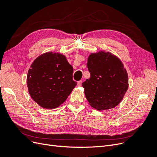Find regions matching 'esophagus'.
I'll use <instances>...</instances> for the list:
<instances>
[{
    "mask_svg": "<svg viewBox=\"0 0 157 157\" xmlns=\"http://www.w3.org/2000/svg\"><path fill=\"white\" fill-rule=\"evenodd\" d=\"M82 80H80V81H78V82H77V86H78V87L81 86H82Z\"/></svg>",
    "mask_w": 157,
    "mask_h": 157,
    "instance_id": "obj_1",
    "label": "esophagus"
}]
</instances>
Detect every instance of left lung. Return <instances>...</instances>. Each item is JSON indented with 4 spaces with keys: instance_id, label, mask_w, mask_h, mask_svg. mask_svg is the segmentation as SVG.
<instances>
[{
    "instance_id": "obj_1",
    "label": "left lung",
    "mask_w": 157,
    "mask_h": 157,
    "mask_svg": "<svg viewBox=\"0 0 157 157\" xmlns=\"http://www.w3.org/2000/svg\"><path fill=\"white\" fill-rule=\"evenodd\" d=\"M90 77L82 86L90 106L98 111L115 108L128 88V76L121 60L109 52L99 51L88 56Z\"/></svg>"
}]
</instances>
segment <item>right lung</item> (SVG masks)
<instances>
[{
	"label": "right lung",
	"mask_w": 157,
	"mask_h": 157,
	"mask_svg": "<svg viewBox=\"0 0 157 157\" xmlns=\"http://www.w3.org/2000/svg\"><path fill=\"white\" fill-rule=\"evenodd\" d=\"M73 69L66 57L48 52L36 58L30 66L27 85L31 97L44 109L58 107L77 86Z\"/></svg>",
	"instance_id": "obj_1"
}]
</instances>
